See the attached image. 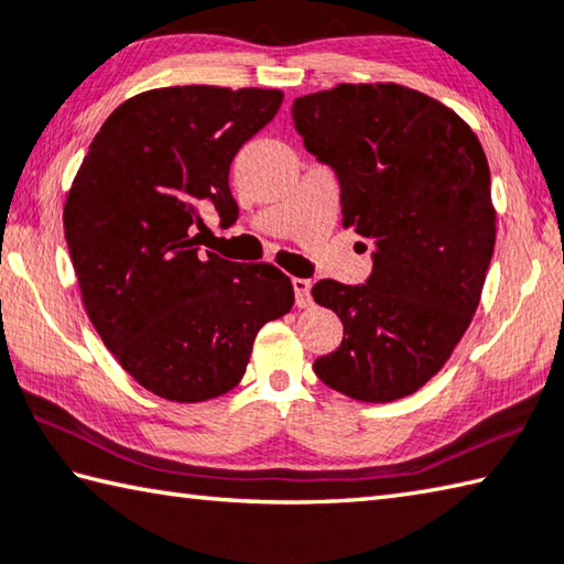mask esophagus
I'll return each mask as SVG.
<instances>
[{"mask_svg": "<svg viewBox=\"0 0 564 564\" xmlns=\"http://www.w3.org/2000/svg\"><path fill=\"white\" fill-rule=\"evenodd\" d=\"M294 286V300L300 306H310L312 304V280H304V278H294L292 280Z\"/></svg>", "mask_w": 564, "mask_h": 564, "instance_id": "34e87169", "label": "esophagus"}]
</instances>
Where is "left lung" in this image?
<instances>
[{"mask_svg":"<svg viewBox=\"0 0 564 564\" xmlns=\"http://www.w3.org/2000/svg\"><path fill=\"white\" fill-rule=\"evenodd\" d=\"M306 152L332 166L344 226L373 250L366 284L322 280L344 341L314 373L344 395H412L447 364L479 306L496 242L491 174L471 127L405 85L344 83L296 98Z\"/></svg>","mask_w":564,"mask_h":564,"instance_id":"obj_1","label":"left lung"}]
</instances>
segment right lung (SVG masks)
<instances>
[{
	"mask_svg": "<svg viewBox=\"0 0 564 564\" xmlns=\"http://www.w3.org/2000/svg\"><path fill=\"white\" fill-rule=\"evenodd\" d=\"M282 105L280 90L174 85L117 108L78 169L63 228L95 332L142 388L204 402L246 376L254 336L292 310L268 262L200 252V210L238 220L230 162Z\"/></svg>",
	"mask_w": 564,
	"mask_h": 564,
	"instance_id": "obj_1",
	"label": "right lung"
}]
</instances>
